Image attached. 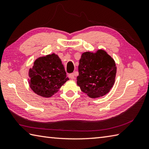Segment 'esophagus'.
<instances>
[{"label":"esophagus","mask_w":149,"mask_h":149,"mask_svg":"<svg viewBox=\"0 0 149 149\" xmlns=\"http://www.w3.org/2000/svg\"><path fill=\"white\" fill-rule=\"evenodd\" d=\"M68 77L70 79H75V76H74V74H70L68 75Z\"/></svg>","instance_id":"1"}]
</instances>
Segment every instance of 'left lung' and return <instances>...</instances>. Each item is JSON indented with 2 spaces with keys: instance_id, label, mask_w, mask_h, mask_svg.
Returning a JSON list of instances; mask_svg holds the SVG:
<instances>
[{
  "instance_id": "1",
  "label": "left lung",
  "mask_w": 149,
  "mask_h": 149,
  "mask_svg": "<svg viewBox=\"0 0 149 149\" xmlns=\"http://www.w3.org/2000/svg\"><path fill=\"white\" fill-rule=\"evenodd\" d=\"M77 84L82 91L91 98L105 95L115 83L116 67L115 61L106 52L83 53L78 66Z\"/></svg>"
}]
</instances>
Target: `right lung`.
<instances>
[{
  "instance_id": "1",
  "label": "right lung",
  "mask_w": 149,
  "mask_h": 149,
  "mask_svg": "<svg viewBox=\"0 0 149 149\" xmlns=\"http://www.w3.org/2000/svg\"><path fill=\"white\" fill-rule=\"evenodd\" d=\"M30 87L34 93L50 97L69 80L59 57L52 54L37 59L29 69Z\"/></svg>"
}]
</instances>
